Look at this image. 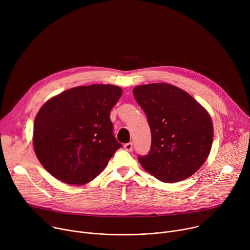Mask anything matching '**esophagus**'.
Returning <instances> with one entry per match:
<instances>
[{
    "instance_id": "1",
    "label": "esophagus",
    "mask_w": 250,
    "mask_h": 250,
    "mask_svg": "<svg viewBox=\"0 0 250 250\" xmlns=\"http://www.w3.org/2000/svg\"><path fill=\"white\" fill-rule=\"evenodd\" d=\"M124 147L126 151H131L132 150V142H128V144H125L124 146Z\"/></svg>"
}]
</instances>
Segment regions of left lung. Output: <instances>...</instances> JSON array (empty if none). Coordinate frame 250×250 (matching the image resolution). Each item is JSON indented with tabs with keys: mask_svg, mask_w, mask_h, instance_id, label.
<instances>
[{
	"mask_svg": "<svg viewBox=\"0 0 250 250\" xmlns=\"http://www.w3.org/2000/svg\"><path fill=\"white\" fill-rule=\"evenodd\" d=\"M133 96L151 129V148L138 161L165 183L183 181L206 162L212 145L208 112L186 91L167 83L134 87Z\"/></svg>",
	"mask_w": 250,
	"mask_h": 250,
	"instance_id": "8db88e82",
	"label": "left lung"
}]
</instances>
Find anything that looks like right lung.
Wrapping results in <instances>:
<instances>
[{"label": "right lung", "mask_w": 250, "mask_h": 250, "mask_svg": "<svg viewBox=\"0 0 250 250\" xmlns=\"http://www.w3.org/2000/svg\"><path fill=\"white\" fill-rule=\"evenodd\" d=\"M123 94L115 85L68 89L47 100L33 124L38 159L56 179L73 186L89 183L122 147L110 113Z\"/></svg>", "instance_id": "obj_1"}]
</instances>
